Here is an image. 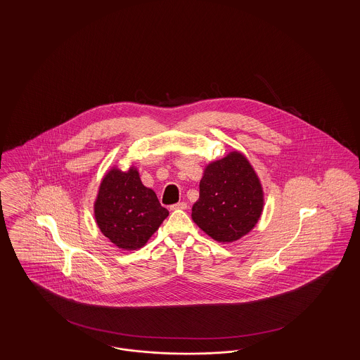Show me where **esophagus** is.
<instances>
[{
    "instance_id": "1",
    "label": "esophagus",
    "mask_w": 360,
    "mask_h": 360,
    "mask_svg": "<svg viewBox=\"0 0 360 360\" xmlns=\"http://www.w3.org/2000/svg\"><path fill=\"white\" fill-rule=\"evenodd\" d=\"M170 209L172 210H178V209H188V204L186 202H178V204H175V205L170 206Z\"/></svg>"
}]
</instances>
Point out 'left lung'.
<instances>
[{
  "label": "left lung",
  "instance_id": "8db88e82",
  "mask_svg": "<svg viewBox=\"0 0 360 360\" xmlns=\"http://www.w3.org/2000/svg\"><path fill=\"white\" fill-rule=\"evenodd\" d=\"M263 206L264 193L257 172L247 156L235 150L206 165L191 219L207 236L226 244L254 229Z\"/></svg>",
  "mask_w": 360,
  "mask_h": 360
}]
</instances>
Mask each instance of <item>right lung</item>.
<instances>
[{
  "instance_id": "1",
  "label": "right lung",
  "mask_w": 360,
  "mask_h": 360,
  "mask_svg": "<svg viewBox=\"0 0 360 360\" xmlns=\"http://www.w3.org/2000/svg\"><path fill=\"white\" fill-rule=\"evenodd\" d=\"M93 206L103 236L125 251L144 247L169 216L154 190L141 184L135 166L127 172L113 166L105 172Z\"/></svg>"
}]
</instances>
